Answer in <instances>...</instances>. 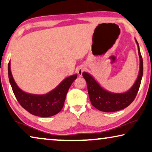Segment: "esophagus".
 Listing matches in <instances>:
<instances>
[{
  "mask_svg": "<svg viewBox=\"0 0 152 152\" xmlns=\"http://www.w3.org/2000/svg\"><path fill=\"white\" fill-rule=\"evenodd\" d=\"M85 69H86V68H85V66H80V67H78L77 69V72L79 75L82 76V72H83V71H84Z\"/></svg>",
  "mask_w": 152,
  "mask_h": 152,
  "instance_id": "34e87169",
  "label": "esophagus"
}]
</instances>
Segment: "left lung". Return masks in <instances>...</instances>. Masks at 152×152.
<instances>
[{
	"label": "left lung",
	"instance_id": "8db88e82",
	"mask_svg": "<svg viewBox=\"0 0 152 152\" xmlns=\"http://www.w3.org/2000/svg\"><path fill=\"white\" fill-rule=\"evenodd\" d=\"M138 45V55L140 57V70L138 78L134 84L127 92L122 93H115L109 92L102 88L94 78L88 74L84 72L82 75L86 81L88 93L92 105L97 109L104 112H115L120 111L129 106L134 100L140 88L141 80L143 74V61L141 56L139 45Z\"/></svg>",
	"mask_w": 152,
	"mask_h": 152
}]
</instances>
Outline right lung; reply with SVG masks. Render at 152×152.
I'll list each match as a JSON object with an SVG mask.
<instances>
[{
  "instance_id": "add662e5",
  "label": "right lung",
  "mask_w": 152,
  "mask_h": 152,
  "mask_svg": "<svg viewBox=\"0 0 152 152\" xmlns=\"http://www.w3.org/2000/svg\"><path fill=\"white\" fill-rule=\"evenodd\" d=\"M8 76L14 94L21 107L29 113L39 117H50L61 111L68 89L77 77L75 74L64 79L47 94L34 95L24 92L16 85L10 69V61L8 64Z\"/></svg>"
}]
</instances>
